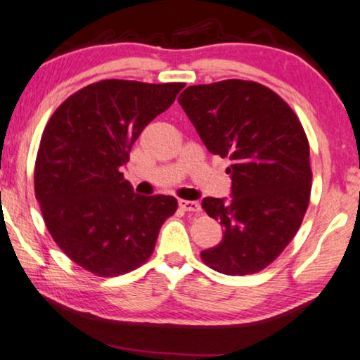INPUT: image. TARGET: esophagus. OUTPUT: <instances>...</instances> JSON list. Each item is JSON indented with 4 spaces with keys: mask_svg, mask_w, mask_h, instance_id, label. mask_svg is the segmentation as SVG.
<instances>
[{
    "mask_svg": "<svg viewBox=\"0 0 360 360\" xmlns=\"http://www.w3.org/2000/svg\"><path fill=\"white\" fill-rule=\"evenodd\" d=\"M180 208L186 211V213H193V214H200L201 213V206L198 201H188V200H180L179 201Z\"/></svg>",
    "mask_w": 360,
    "mask_h": 360,
    "instance_id": "34e87169",
    "label": "esophagus"
}]
</instances>
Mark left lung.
I'll use <instances>...</instances> for the list:
<instances>
[{
    "label": "left lung",
    "instance_id": "obj_1",
    "mask_svg": "<svg viewBox=\"0 0 360 360\" xmlns=\"http://www.w3.org/2000/svg\"><path fill=\"white\" fill-rule=\"evenodd\" d=\"M179 103L206 149L233 162V198L201 201L224 226L201 260L219 274H257L283 252L308 210L313 174L302 122L274 90L236 78L188 86Z\"/></svg>",
    "mask_w": 360,
    "mask_h": 360
}]
</instances>
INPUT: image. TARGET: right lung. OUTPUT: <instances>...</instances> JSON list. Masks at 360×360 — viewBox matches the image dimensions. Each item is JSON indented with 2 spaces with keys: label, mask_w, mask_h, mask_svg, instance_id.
<instances>
[{
  "label": "right lung",
  "mask_w": 360,
  "mask_h": 360,
  "mask_svg": "<svg viewBox=\"0 0 360 360\" xmlns=\"http://www.w3.org/2000/svg\"><path fill=\"white\" fill-rule=\"evenodd\" d=\"M185 83L101 80L68 96L42 132L34 191L56 244L96 277L136 270L176 211L174 196H141L121 167L142 129Z\"/></svg>",
  "instance_id": "obj_1"
}]
</instances>
